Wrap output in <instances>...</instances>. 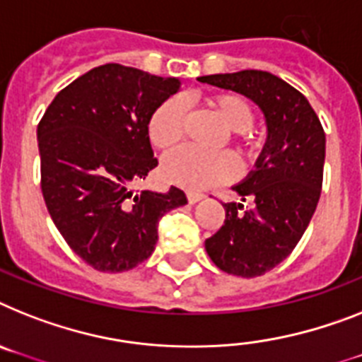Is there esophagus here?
<instances>
[{
	"label": "esophagus",
	"mask_w": 362,
	"mask_h": 362,
	"mask_svg": "<svg viewBox=\"0 0 362 362\" xmlns=\"http://www.w3.org/2000/svg\"><path fill=\"white\" fill-rule=\"evenodd\" d=\"M202 199H204V195H202V193H193V191H189V193H187V200H189V204H197V202H200Z\"/></svg>",
	"instance_id": "obj_1"
}]
</instances>
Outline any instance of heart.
Returning a JSON list of instances; mask_svg holds the SVG:
<instances>
[{"instance_id": "obj_1", "label": "heart", "mask_w": 362, "mask_h": 362, "mask_svg": "<svg viewBox=\"0 0 362 362\" xmlns=\"http://www.w3.org/2000/svg\"><path fill=\"white\" fill-rule=\"evenodd\" d=\"M208 105L228 129L239 132V148L243 153L252 154L254 139L245 130L250 129V124L254 123V112L247 99L235 93H223L209 97ZM147 134L153 147L158 151H171L180 144L184 136V108L180 101L169 99L158 106L148 119ZM162 175L175 186L202 191L233 180L238 175V162L228 153L206 154L195 148H180L165 156L162 163Z\"/></svg>"}]
</instances>
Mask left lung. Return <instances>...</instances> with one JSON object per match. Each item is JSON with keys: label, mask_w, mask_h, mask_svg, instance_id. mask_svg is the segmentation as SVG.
Instances as JSON below:
<instances>
[{"label": "left lung", "mask_w": 362, "mask_h": 362, "mask_svg": "<svg viewBox=\"0 0 362 362\" xmlns=\"http://www.w3.org/2000/svg\"><path fill=\"white\" fill-rule=\"evenodd\" d=\"M199 81L241 93L265 115L267 141L254 171L232 187L252 208L223 204L224 224L204 243L218 269L256 278L289 256L309 226L320 199L326 134L308 99L272 73L245 69Z\"/></svg>", "instance_id": "1"}]
</instances>
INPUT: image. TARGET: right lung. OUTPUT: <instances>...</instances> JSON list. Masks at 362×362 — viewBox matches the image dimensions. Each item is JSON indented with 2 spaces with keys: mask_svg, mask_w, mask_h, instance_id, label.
Wrapping results in <instances>:
<instances>
[{
  "mask_svg": "<svg viewBox=\"0 0 362 362\" xmlns=\"http://www.w3.org/2000/svg\"><path fill=\"white\" fill-rule=\"evenodd\" d=\"M180 81L105 64L57 93L36 136L42 193L62 238L101 272L138 267L154 252L158 221L187 204L186 193H134L158 165L147 124Z\"/></svg>",
  "mask_w": 362,
  "mask_h": 362,
  "instance_id": "1",
  "label": "right lung"
}]
</instances>
